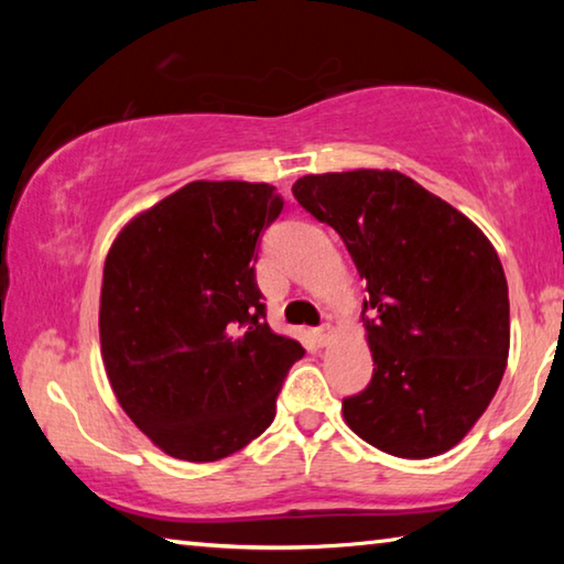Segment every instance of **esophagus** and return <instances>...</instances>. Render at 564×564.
Segmentation results:
<instances>
[{"label": "esophagus", "instance_id": "obj_1", "mask_svg": "<svg viewBox=\"0 0 564 564\" xmlns=\"http://www.w3.org/2000/svg\"><path fill=\"white\" fill-rule=\"evenodd\" d=\"M313 336H316L318 346H328L330 338H333V328H330V323H323V326H318L316 330H313Z\"/></svg>", "mask_w": 564, "mask_h": 564}]
</instances>
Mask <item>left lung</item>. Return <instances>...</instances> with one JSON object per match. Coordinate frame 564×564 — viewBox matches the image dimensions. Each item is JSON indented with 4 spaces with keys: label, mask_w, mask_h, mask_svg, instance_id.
I'll use <instances>...</instances> for the list:
<instances>
[{
    "label": "left lung",
    "mask_w": 564,
    "mask_h": 564,
    "mask_svg": "<svg viewBox=\"0 0 564 564\" xmlns=\"http://www.w3.org/2000/svg\"><path fill=\"white\" fill-rule=\"evenodd\" d=\"M293 196L336 228L366 279L362 326L376 368L366 390L343 398L350 431L410 460L451 451L508 366L498 251L470 218L400 171L311 174L295 181Z\"/></svg>",
    "instance_id": "left-lung-1"
}]
</instances>
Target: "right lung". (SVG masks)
<instances>
[{"mask_svg": "<svg viewBox=\"0 0 564 564\" xmlns=\"http://www.w3.org/2000/svg\"><path fill=\"white\" fill-rule=\"evenodd\" d=\"M275 186L191 181L123 228L104 263L99 333L109 383L161 451L214 463L275 417L299 340L265 323L261 236Z\"/></svg>", "mask_w": 564, "mask_h": 564, "instance_id": "right-lung-1", "label": "right lung"}]
</instances>
